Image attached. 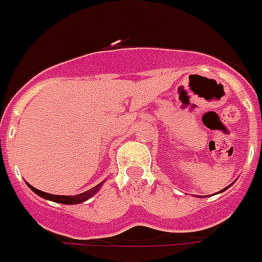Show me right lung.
Returning a JSON list of instances; mask_svg holds the SVG:
<instances>
[{
    "mask_svg": "<svg viewBox=\"0 0 262 262\" xmlns=\"http://www.w3.org/2000/svg\"><path fill=\"white\" fill-rule=\"evenodd\" d=\"M99 186H101V184L96 185L95 188H92V189L88 190V192H82V193L74 194V196H58V194H51V193H45V192H41V190L35 189V188H33L31 185H29V188H30L34 193L40 194L41 198L48 199V200H52V202H58V203H62V204H77V203H81V202H85L86 199L91 198L92 194L99 189Z\"/></svg>",
    "mask_w": 262,
    "mask_h": 262,
    "instance_id": "add662e5",
    "label": "right lung"
}]
</instances>
